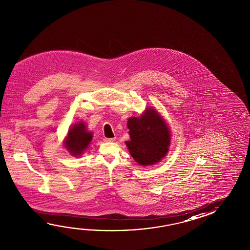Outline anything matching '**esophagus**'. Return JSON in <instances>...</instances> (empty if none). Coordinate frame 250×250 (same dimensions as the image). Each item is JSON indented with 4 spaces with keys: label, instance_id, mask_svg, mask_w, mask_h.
I'll return each instance as SVG.
<instances>
[{
    "label": "esophagus",
    "instance_id": "1",
    "mask_svg": "<svg viewBox=\"0 0 250 250\" xmlns=\"http://www.w3.org/2000/svg\"><path fill=\"white\" fill-rule=\"evenodd\" d=\"M115 138H111V139H109V138H105V139H104V140L105 141V142H114Z\"/></svg>",
    "mask_w": 250,
    "mask_h": 250
}]
</instances>
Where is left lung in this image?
<instances>
[{
	"label": "left lung",
	"instance_id": "left-lung-1",
	"mask_svg": "<svg viewBox=\"0 0 250 250\" xmlns=\"http://www.w3.org/2000/svg\"><path fill=\"white\" fill-rule=\"evenodd\" d=\"M127 127L131 140L125 144L139 165H155L167 153L171 131L162 116L153 108L148 107L140 117L130 118Z\"/></svg>",
	"mask_w": 250,
	"mask_h": 250
}]
</instances>
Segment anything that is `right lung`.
I'll use <instances>...</instances> for the list:
<instances>
[{
    "label": "right lung",
    "mask_w": 250,
    "mask_h": 250,
    "mask_svg": "<svg viewBox=\"0 0 250 250\" xmlns=\"http://www.w3.org/2000/svg\"><path fill=\"white\" fill-rule=\"evenodd\" d=\"M92 137V132L87 131V125L81 121L70 127L63 143L71 155L78 157L89 146Z\"/></svg>",
    "instance_id": "1"
}]
</instances>
